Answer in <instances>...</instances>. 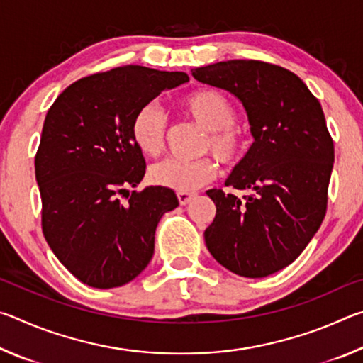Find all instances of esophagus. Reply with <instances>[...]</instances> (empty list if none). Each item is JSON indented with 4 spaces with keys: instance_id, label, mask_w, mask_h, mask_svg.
<instances>
[{
    "instance_id": "1",
    "label": "esophagus",
    "mask_w": 363,
    "mask_h": 363,
    "mask_svg": "<svg viewBox=\"0 0 363 363\" xmlns=\"http://www.w3.org/2000/svg\"><path fill=\"white\" fill-rule=\"evenodd\" d=\"M194 196H195L194 192H177V200H179L181 205H187Z\"/></svg>"
}]
</instances>
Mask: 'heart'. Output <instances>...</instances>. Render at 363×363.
<instances>
[{"label":"heart","instance_id":"obj_1","mask_svg":"<svg viewBox=\"0 0 363 363\" xmlns=\"http://www.w3.org/2000/svg\"><path fill=\"white\" fill-rule=\"evenodd\" d=\"M184 113L205 128L200 152L215 155H201L192 160L169 157L152 164L149 177L162 187L190 192L213 181L218 174V160L227 168L242 163L250 147V133L243 123L235 120V107L224 93L205 88L190 93L181 101ZM169 130L168 115L157 102L140 107L131 123L134 143L147 155H158L167 145Z\"/></svg>","mask_w":363,"mask_h":363}]
</instances>
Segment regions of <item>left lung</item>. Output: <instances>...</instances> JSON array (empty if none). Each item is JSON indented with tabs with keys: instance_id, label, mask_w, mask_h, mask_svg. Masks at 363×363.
<instances>
[{
	"instance_id": "left-lung-1",
	"label": "left lung",
	"mask_w": 363,
	"mask_h": 363,
	"mask_svg": "<svg viewBox=\"0 0 363 363\" xmlns=\"http://www.w3.org/2000/svg\"><path fill=\"white\" fill-rule=\"evenodd\" d=\"M192 75L237 96L255 138L225 181L247 195L206 192L216 205L206 248L233 274L267 277L303 253L327 213L335 145L322 106L293 72L262 60H227Z\"/></svg>"
}]
</instances>
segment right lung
Wrapping results in <instances>:
<instances>
[{"label": "right lung", "instance_id": "right-lung-1", "mask_svg": "<svg viewBox=\"0 0 363 363\" xmlns=\"http://www.w3.org/2000/svg\"><path fill=\"white\" fill-rule=\"evenodd\" d=\"M187 82L184 72L125 65L78 79L48 110L35 155L41 229L83 284L121 286L150 262L158 220L179 201L167 187L130 192L145 174L131 123L140 107Z\"/></svg>", "mask_w": 363, "mask_h": 363}]
</instances>
